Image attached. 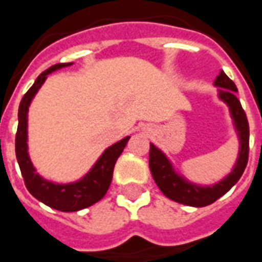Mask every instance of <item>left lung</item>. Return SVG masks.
<instances>
[{"label": "left lung", "instance_id": "obj_1", "mask_svg": "<svg viewBox=\"0 0 262 262\" xmlns=\"http://www.w3.org/2000/svg\"><path fill=\"white\" fill-rule=\"evenodd\" d=\"M214 84L220 87L219 97L230 106L231 115L234 119L239 141H241L239 157L230 175L213 186H196L180 178L173 171L169 160L153 143H150L149 150L150 171H151L154 182L163 191L164 195L175 202L188 205V206H196V208L213 204L214 201H217L227 191H230L232 186L241 179L247 165V160H249V121L241 105V101L235 95L238 89L235 86V83L224 74V71H222L216 78Z\"/></svg>", "mask_w": 262, "mask_h": 262}]
</instances>
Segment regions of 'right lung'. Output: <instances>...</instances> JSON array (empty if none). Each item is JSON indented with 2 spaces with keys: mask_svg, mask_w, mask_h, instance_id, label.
Wrapping results in <instances>:
<instances>
[{
  "mask_svg": "<svg viewBox=\"0 0 262 262\" xmlns=\"http://www.w3.org/2000/svg\"><path fill=\"white\" fill-rule=\"evenodd\" d=\"M72 66V62H61L52 66L49 70L43 71L36 78L35 83L30 87V90L24 94L20 101L19 106V124L16 133L15 146H16V159L19 163L20 171L23 175L26 187L36 200L43 202L50 208L57 209L60 212H78L80 209L89 208L99 200L108 191L111 182H112L113 168L116 164L119 156L123 153L129 137H125L120 142L108 147L91 168L83 179L75 183L56 184L48 180L42 179L32 167L31 160L28 157L27 151V113L28 106L31 103L34 95L39 90L40 86L48 78L50 72Z\"/></svg>",
  "mask_w": 262,
  "mask_h": 262,
  "instance_id": "right-lung-1",
  "label": "right lung"
}]
</instances>
